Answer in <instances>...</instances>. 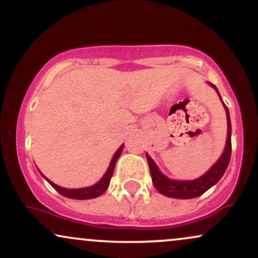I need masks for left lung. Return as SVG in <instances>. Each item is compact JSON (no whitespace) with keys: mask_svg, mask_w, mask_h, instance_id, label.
<instances>
[{"mask_svg":"<svg viewBox=\"0 0 258 258\" xmlns=\"http://www.w3.org/2000/svg\"><path fill=\"white\" fill-rule=\"evenodd\" d=\"M209 85L211 86V87H214L216 92L218 93V96H220V92H218L217 88H216V86L210 84V82ZM223 105H224V109H226L227 125H228L226 148H224V152L221 155V158L218 159V161L216 162L214 166L210 168L204 176H201L199 178L194 180L170 179L167 178L165 174H162L161 171H160L158 166H156L155 162L153 161V159L147 154V160H148V165H149L150 174H152L153 184L162 195H166V197H170V198H176V199H193V198L203 195L206 190H209L212 185H215L216 183L222 178V176H223L224 172H226L228 164H229L230 154H232V139H230V135H232V126H230L229 111H228L227 106L224 103Z\"/></svg>","mask_w":258,"mask_h":258,"instance_id":"1","label":"left lung"}]
</instances>
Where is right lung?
Instances as JSON below:
<instances>
[{"instance_id": "add662e5", "label": "right lung", "mask_w": 258, "mask_h": 258, "mask_svg": "<svg viewBox=\"0 0 258 258\" xmlns=\"http://www.w3.org/2000/svg\"><path fill=\"white\" fill-rule=\"evenodd\" d=\"M122 149H123V144L119 148V149H117V152L114 154V156H112V159L110 161V165H109L108 170H106L104 176L102 177V179H100L98 183H96V184L87 186V188H80V189L61 188V186L54 184V183L51 182V180L47 179L46 177L43 176V174H42V176L44 177V178H46L47 182H48L49 184H51L53 188H54L55 190L58 191L59 194L63 195V197L70 198V199H76V200L93 199V198H97V197H99V195H102L106 190V189H108L109 183H110V179H111V176H112V173H114L115 164H116L117 159H119V156L121 155V152H122Z\"/></svg>"}]
</instances>
